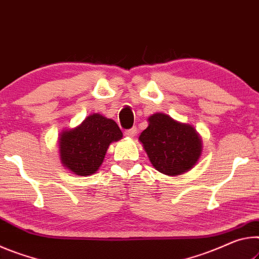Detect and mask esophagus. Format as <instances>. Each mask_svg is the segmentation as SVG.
Listing matches in <instances>:
<instances>
[{"label": "esophagus", "mask_w": 259, "mask_h": 259, "mask_svg": "<svg viewBox=\"0 0 259 259\" xmlns=\"http://www.w3.org/2000/svg\"><path fill=\"white\" fill-rule=\"evenodd\" d=\"M135 134H137V127H132V128L125 131V135L127 138H133L135 137Z\"/></svg>", "instance_id": "esophagus-1"}]
</instances>
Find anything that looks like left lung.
Returning <instances> with one entry per match:
<instances>
[{
	"instance_id": "8db88e82",
	"label": "left lung",
	"mask_w": 259,
	"mask_h": 259,
	"mask_svg": "<svg viewBox=\"0 0 259 259\" xmlns=\"http://www.w3.org/2000/svg\"><path fill=\"white\" fill-rule=\"evenodd\" d=\"M149 126L140 135V142L157 171L166 176L187 172L200 158L201 139L188 124L173 120L165 113L149 117Z\"/></svg>"
}]
</instances>
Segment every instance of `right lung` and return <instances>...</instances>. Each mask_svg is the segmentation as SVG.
<instances>
[{
  "label": "right lung",
  "mask_w": 259,
  "mask_h": 259,
  "mask_svg": "<svg viewBox=\"0 0 259 259\" xmlns=\"http://www.w3.org/2000/svg\"><path fill=\"white\" fill-rule=\"evenodd\" d=\"M121 138L116 121L99 113L92 114L80 126L62 133L59 139L62 163L77 176L93 175L103 163L110 143Z\"/></svg>",
  "instance_id": "right-lung-1"
}]
</instances>
